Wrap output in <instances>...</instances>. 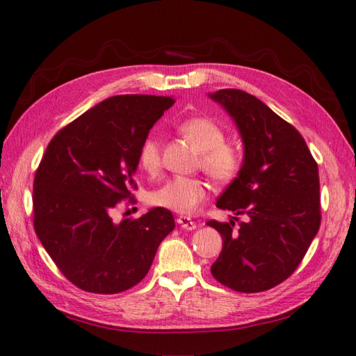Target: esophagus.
<instances>
[{"label":"esophagus","mask_w":356,"mask_h":356,"mask_svg":"<svg viewBox=\"0 0 356 356\" xmlns=\"http://www.w3.org/2000/svg\"><path fill=\"white\" fill-rule=\"evenodd\" d=\"M177 223L180 225V228L185 229V231H194L195 228H197V225H195V222H193L190 217L180 216V217L177 218Z\"/></svg>","instance_id":"obj_1"}]
</instances>
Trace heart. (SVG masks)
I'll return each mask as SVG.
<instances>
[{
    "mask_svg": "<svg viewBox=\"0 0 356 356\" xmlns=\"http://www.w3.org/2000/svg\"><path fill=\"white\" fill-rule=\"evenodd\" d=\"M179 130L202 153V166L217 182H229L237 176L243 159L229 143H225V131L208 118H191L179 125ZM139 165L148 174H156L161 166V142L154 136L140 143ZM205 182L194 177H171L151 193L153 205L170 209L172 213L190 216L197 211L207 199Z\"/></svg>",
    "mask_w": 356,
    "mask_h": 356,
    "instance_id": "b5f03b06",
    "label": "heart"
}]
</instances>
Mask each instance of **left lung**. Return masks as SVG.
I'll return each instance as SVG.
<instances>
[{"label":"left lung","mask_w":356,"mask_h":356,"mask_svg":"<svg viewBox=\"0 0 356 356\" xmlns=\"http://www.w3.org/2000/svg\"><path fill=\"white\" fill-rule=\"evenodd\" d=\"M208 96L243 142L241 168L216 205L248 216L237 231L234 220L208 222L223 240L211 274L237 292L268 291L297 269L320 229L318 165L301 134L255 96L234 88Z\"/></svg>","instance_id":"1"}]
</instances>
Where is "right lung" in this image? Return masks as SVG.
Masks as SVG:
<instances>
[{
	"mask_svg": "<svg viewBox=\"0 0 356 356\" xmlns=\"http://www.w3.org/2000/svg\"><path fill=\"white\" fill-rule=\"evenodd\" d=\"M168 96H113L58 131L38 166L33 226L65 278L93 293H118L148 274L174 217L153 208L136 220L115 223L118 202L136 188L140 143Z\"/></svg>",
	"mask_w": 356,
	"mask_h": 356,
	"instance_id": "1",
	"label": "right lung"
}]
</instances>
